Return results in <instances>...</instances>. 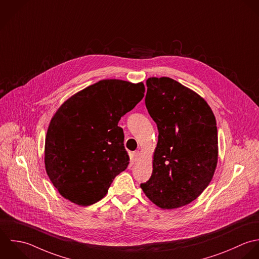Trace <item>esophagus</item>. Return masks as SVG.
Masks as SVG:
<instances>
[{
  "instance_id": "obj_1",
  "label": "esophagus",
  "mask_w": 259,
  "mask_h": 259,
  "mask_svg": "<svg viewBox=\"0 0 259 259\" xmlns=\"http://www.w3.org/2000/svg\"><path fill=\"white\" fill-rule=\"evenodd\" d=\"M140 158H141V153L139 151L134 152V154H133V161L137 162V161L140 160Z\"/></svg>"
}]
</instances>
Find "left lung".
Returning a JSON list of instances; mask_svg holds the SVG:
<instances>
[{"mask_svg": "<svg viewBox=\"0 0 259 259\" xmlns=\"http://www.w3.org/2000/svg\"><path fill=\"white\" fill-rule=\"evenodd\" d=\"M146 106L159 131L153 172L141 184L162 209L190 204L210 184L218 162L215 115L198 93L169 77L147 80Z\"/></svg>", "mask_w": 259, "mask_h": 259, "instance_id": "1", "label": "left lung"}]
</instances>
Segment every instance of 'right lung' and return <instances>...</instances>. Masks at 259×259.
Listing matches in <instances>:
<instances>
[{
    "label": "right lung",
    "instance_id": "1",
    "mask_svg": "<svg viewBox=\"0 0 259 259\" xmlns=\"http://www.w3.org/2000/svg\"><path fill=\"white\" fill-rule=\"evenodd\" d=\"M143 82L103 79L73 94L53 115L45 139L46 172L65 199L101 200L130 163L117 125L144 97Z\"/></svg>",
    "mask_w": 259,
    "mask_h": 259
}]
</instances>
